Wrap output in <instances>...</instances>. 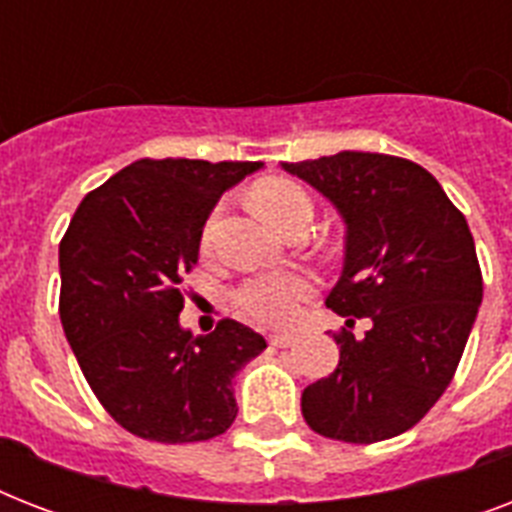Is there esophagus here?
I'll use <instances>...</instances> for the list:
<instances>
[{"label": "esophagus", "mask_w": 512, "mask_h": 512, "mask_svg": "<svg viewBox=\"0 0 512 512\" xmlns=\"http://www.w3.org/2000/svg\"><path fill=\"white\" fill-rule=\"evenodd\" d=\"M295 340V335H271L268 337V345L271 348H289V345H295Z\"/></svg>", "instance_id": "34e87169"}]
</instances>
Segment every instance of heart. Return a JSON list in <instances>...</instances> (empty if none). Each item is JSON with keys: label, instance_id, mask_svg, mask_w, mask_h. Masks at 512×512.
I'll use <instances>...</instances> for the list:
<instances>
[{"label": "heart", "instance_id": "heart-1", "mask_svg": "<svg viewBox=\"0 0 512 512\" xmlns=\"http://www.w3.org/2000/svg\"><path fill=\"white\" fill-rule=\"evenodd\" d=\"M257 212L276 225L279 231H287L289 225L300 217H311V196L303 185L287 177H271L255 185L252 191ZM217 215H212L201 231V247L209 249L215 236ZM313 295V279L308 273H265V276H249L233 289V303L239 311L263 327H287L297 319L300 305Z\"/></svg>", "mask_w": 512, "mask_h": 512}]
</instances>
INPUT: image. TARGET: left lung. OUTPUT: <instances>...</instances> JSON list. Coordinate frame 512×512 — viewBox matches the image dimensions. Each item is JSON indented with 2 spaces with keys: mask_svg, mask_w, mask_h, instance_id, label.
<instances>
[{
  "mask_svg": "<svg viewBox=\"0 0 512 512\" xmlns=\"http://www.w3.org/2000/svg\"><path fill=\"white\" fill-rule=\"evenodd\" d=\"M284 170L321 191L345 223V268L327 308L372 327L337 332L340 361L303 390L319 436L377 444L414 428L449 388L468 342L484 279L473 233L420 164L340 151Z\"/></svg>",
  "mask_w": 512,
  "mask_h": 512,
  "instance_id": "left-lung-1",
  "label": "left lung"
}]
</instances>
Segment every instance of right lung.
<instances>
[{
    "label": "right lung",
    "instance_id": "add662e5",
    "mask_svg": "<svg viewBox=\"0 0 512 512\" xmlns=\"http://www.w3.org/2000/svg\"><path fill=\"white\" fill-rule=\"evenodd\" d=\"M260 167L140 159L87 193L60 239V324L95 398L132 436L193 444L236 420L231 382L265 340L233 319L185 332L180 284L217 199Z\"/></svg>",
    "mask_w": 512,
    "mask_h": 512
}]
</instances>
